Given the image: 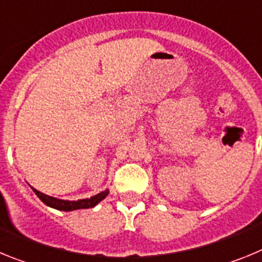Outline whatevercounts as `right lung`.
I'll list each match as a JSON object with an SVG mask.
<instances>
[{"mask_svg": "<svg viewBox=\"0 0 262 262\" xmlns=\"http://www.w3.org/2000/svg\"><path fill=\"white\" fill-rule=\"evenodd\" d=\"M31 189L34 190V193L38 195L39 200L45 205L50 206L52 209L60 210V211H73V210H80V209H90V207H94V206L98 205L102 200H105L108 194V189L101 191V193L96 194V195L90 196V198H84V200H77V201H66V200H59V198H55V196H50L47 194L41 193V191L36 190L31 186Z\"/></svg>", "mask_w": 262, "mask_h": 262, "instance_id": "1", "label": "right lung"}]
</instances>
